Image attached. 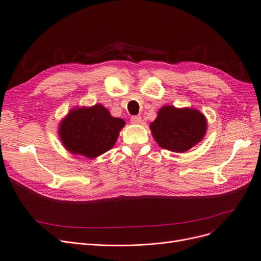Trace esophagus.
Instances as JSON below:
<instances>
[{
	"label": "esophagus",
	"mask_w": 261,
	"mask_h": 261,
	"mask_svg": "<svg viewBox=\"0 0 261 261\" xmlns=\"http://www.w3.org/2000/svg\"><path fill=\"white\" fill-rule=\"evenodd\" d=\"M130 120H131L132 123H141L142 122V117L139 116V115H135V116H132Z\"/></svg>",
	"instance_id": "obj_1"
}]
</instances>
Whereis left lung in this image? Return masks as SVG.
Instances as JSON below:
<instances>
[{
	"instance_id": "8db88e82",
	"label": "left lung",
	"mask_w": 261,
	"mask_h": 261,
	"mask_svg": "<svg viewBox=\"0 0 261 261\" xmlns=\"http://www.w3.org/2000/svg\"><path fill=\"white\" fill-rule=\"evenodd\" d=\"M207 121L196 109L164 106L150 123L152 136L161 148L172 152H185L205 136Z\"/></svg>"
}]
</instances>
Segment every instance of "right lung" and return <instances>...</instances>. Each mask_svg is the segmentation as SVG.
Listing matches in <instances>:
<instances>
[{
	"mask_svg": "<svg viewBox=\"0 0 261 261\" xmlns=\"http://www.w3.org/2000/svg\"><path fill=\"white\" fill-rule=\"evenodd\" d=\"M125 123L102 105L74 108L61 120L59 136L71 153L95 159L114 146Z\"/></svg>",
	"mask_w": 261,
	"mask_h": 261,
	"instance_id": "right-lung-1",
	"label": "right lung"
}]
</instances>
